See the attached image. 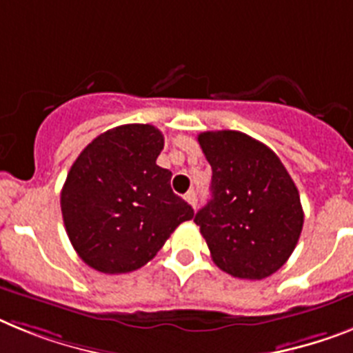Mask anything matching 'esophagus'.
<instances>
[{"mask_svg": "<svg viewBox=\"0 0 353 353\" xmlns=\"http://www.w3.org/2000/svg\"><path fill=\"white\" fill-rule=\"evenodd\" d=\"M183 198H185V201H188L192 209H196V191H194V189H191V191H189Z\"/></svg>", "mask_w": 353, "mask_h": 353, "instance_id": "1", "label": "esophagus"}]
</instances>
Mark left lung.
<instances>
[{
  "mask_svg": "<svg viewBox=\"0 0 353 353\" xmlns=\"http://www.w3.org/2000/svg\"><path fill=\"white\" fill-rule=\"evenodd\" d=\"M212 198L194 216L212 261L237 279L273 275L302 234L300 194L275 152L236 130L203 132Z\"/></svg>",
  "mask_w": 353,
  "mask_h": 353,
  "instance_id": "obj_1",
  "label": "left lung"
}]
</instances>
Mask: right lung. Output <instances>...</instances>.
Wrapping results in <instances>:
<instances>
[{
	"instance_id": "add662e5",
	"label": "right lung",
	"mask_w": 353,
	"mask_h": 353,
	"mask_svg": "<svg viewBox=\"0 0 353 353\" xmlns=\"http://www.w3.org/2000/svg\"><path fill=\"white\" fill-rule=\"evenodd\" d=\"M164 135L152 125H121L83 148L60 192L69 241L83 263L117 275L152 261L180 223L194 218L157 165Z\"/></svg>"
}]
</instances>
